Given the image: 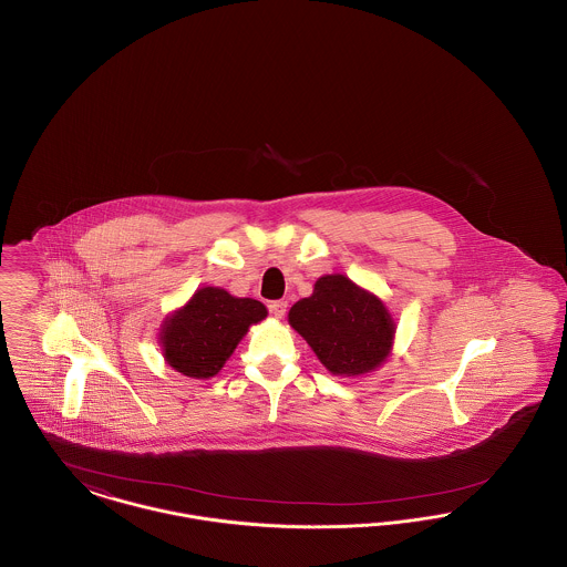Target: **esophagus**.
Here are the masks:
<instances>
[{"instance_id": "esophagus-1", "label": "esophagus", "mask_w": 567, "mask_h": 567, "mask_svg": "<svg viewBox=\"0 0 567 567\" xmlns=\"http://www.w3.org/2000/svg\"><path fill=\"white\" fill-rule=\"evenodd\" d=\"M287 301L285 299H276V301H270V315L271 317H276V319H282L285 317V312H287Z\"/></svg>"}]
</instances>
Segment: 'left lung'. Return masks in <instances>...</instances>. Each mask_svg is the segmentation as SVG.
<instances>
[{
    "label": "left lung",
    "mask_w": 567,
    "mask_h": 567,
    "mask_svg": "<svg viewBox=\"0 0 567 567\" xmlns=\"http://www.w3.org/2000/svg\"><path fill=\"white\" fill-rule=\"evenodd\" d=\"M289 323L338 377L374 370L386 359L395 333L382 301L342 274L319 278L315 293L291 308Z\"/></svg>",
    "instance_id": "left-lung-1"
}]
</instances>
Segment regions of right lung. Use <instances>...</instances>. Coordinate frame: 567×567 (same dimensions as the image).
Returning a JSON list of instances; mask_svg holds the SVG:
<instances>
[{"instance_id":"add662e5","label":"right lung","mask_w":567,"mask_h":567,"mask_svg":"<svg viewBox=\"0 0 567 567\" xmlns=\"http://www.w3.org/2000/svg\"><path fill=\"white\" fill-rule=\"evenodd\" d=\"M266 315V306L257 299L229 296L218 287L199 289L183 310L165 321V359L185 377H215L248 327Z\"/></svg>"}]
</instances>
